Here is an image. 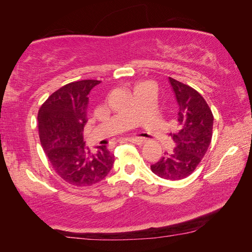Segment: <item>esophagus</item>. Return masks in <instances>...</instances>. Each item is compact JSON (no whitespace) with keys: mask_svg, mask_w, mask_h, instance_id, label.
<instances>
[{"mask_svg":"<svg viewBox=\"0 0 252 252\" xmlns=\"http://www.w3.org/2000/svg\"><path fill=\"white\" fill-rule=\"evenodd\" d=\"M127 141H130V142H132V143H136V144H142L143 142H144V139H142V138H129L127 139Z\"/></svg>","mask_w":252,"mask_h":252,"instance_id":"1","label":"esophagus"}]
</instances>
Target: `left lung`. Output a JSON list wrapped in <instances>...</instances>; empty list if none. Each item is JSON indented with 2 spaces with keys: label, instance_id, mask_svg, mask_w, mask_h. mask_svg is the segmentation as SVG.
<instances>
[{
  "label": "left lung",
  "instance_id": "1",
  "mask_svg": "<svg viewBox=\"0 0 252 252\" xmlns=\"http://www.w3.org/2000/svg\"><path fill=\"white\" fill-rule=\"evenodd\" d=\"M169 82L179 105L178 131L170 133L176 147L151 164V170L167 180H181L194 171L210 146L213 116L198 91L172 78Z\"/></svg>",
  "mask_w": 252,
  "mask_h": 252
}]
</instances>
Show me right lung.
Wrapping results in <instances>:
<instances>
[{
	"label": "right lung",
	"instance_id": "1",
	"mask_svg": "<svg viewBox=\"0 0 252 252\" xmlns=\"http://www.w3.org/2000/svg\"><path fill=\"white\" fill-rule=\"evenodd\" d=\"M99 83L97 80H82L60 88L37 114L40 141L51 165L63 180L75 187H89L103 180L114 162L106 146L93 151L83 141L88 95Z\"/></svg>",
	"mask_w": 252,
	"mask_h": 252
}]
</instances>
